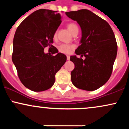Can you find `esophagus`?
<instances>
[{
  "label": "esophagus",
  "mask_w": 129,
  "mask_h": 129,
  "mask_svg": "<svg viewBox=\"0 0 129 129\" xmlns=\"http://www.w3.org/2000/svg\"><path fill=\"white\" fill-rule=\"evenodd\" d=\"M67 60H69L70 59V56H67Z\"/></svg>",
  "instance_id": "1"
}]
</instances>
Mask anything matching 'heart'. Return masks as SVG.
Instances as JSON below:
<instances>
[{
    "mask_svg": "<svg viewBox=\"0 0 129 129\" xmlns=\"http://www.w3.org/2000/svg\"><path fill=\"white\" fill-rule=\"evenodd\" d=\"M67 28L69 29L70 31L72 33V34H73L76 30H78V26L76 25V24L74 23H70L68 24ZM56 35H57V32L54 33V36L56 37ZM73 45H70V44H63L58 47V51L60 53H63V54H69L71 52V51L73 49Z\"/></svg>",
    "mask_w": 129,
    "mask_h": 129,
    "instance_id": "1",
    "label": "heart"
}]
</instances>
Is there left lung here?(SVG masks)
<instances>
[{
  "label": "left lung",
  "instance_id": "obj_1",
  "mask_svg": "<svg viewBox=\"0 0 129 129\" xmlns=\"http://www.w3.org/2000/svg\"><path fill=\"white\" fill-rule=\"evenodd\" d=\"M66 15L79 23L82 30L81 45L75 51L84 55V60L70 56L75 64L71 72L72 83L77 88L93 91L109 79L116 59L118 46L110 25L88 10L66 12Z\"/></svg>",
  "mask_w": 129,
  "mask_h": 129
}]
</instances>
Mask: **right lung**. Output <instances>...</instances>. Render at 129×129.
Instances as JSON below:
<instances>
[{
    "instance_id": "add662e5",
    "label": "right lung",
    "mask_w": 129,
    "mask_h": 129,
    "mask_svg": "<svg viewBox=\"0 0 129 129\" xmlns=\"http://www.w3.org/2000/svg\"><path fill=\"white\" fill-rule=\"evenodd\" d=\"M57 11L41 9L23 20L16 29L13 39L12 60L23 85L34 91L49 89L55 81V75L66 62L67 57L44 53L47 46L52 54L58 52L52 45L53 37L61 23Z\"/></svg>"
}]
</instances>
